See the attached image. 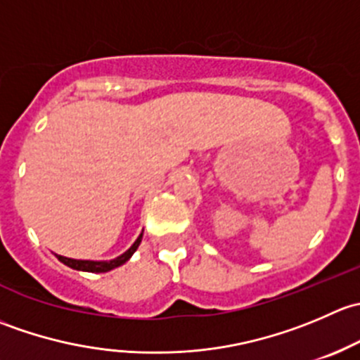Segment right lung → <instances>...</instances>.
<instances>
[{
  "label": "right lung",
  "mask_w": 360,
  "mask_h": 360,
  "mask_svg": "<svg viewBox=\"0 0 360 360\" xmlns=\"http://www.w3.org/2000/svg\"><path fill=\"white\" fill-rule=\"evenodd\" d=\"M141 240H143V233L137 237V240L134 242L132 245H130V249H127L125 252L122 254V256L115 257V259H110V261H92V259H72V257H66V256H59V254H56L57 259L60 261V263H64L66 266L72 268V270H78V271H90V274H106V271L112 270V268H118L122 266L123 263H127V261L132 257V254L136 252L137 248H139Z\"/></svg>",
  "instance_id": "add662e5"
}]
</instances>
